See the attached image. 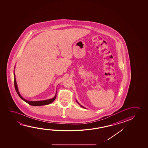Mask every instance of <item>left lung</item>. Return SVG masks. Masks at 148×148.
Returning a JSON list of instances; mask_svg holds the SVG:
<instances>
[{
    "mask_svg": "<svg viewBox=\"0 0 148 148\" xmlns=\"http://www.w3.org/2000/svg\"><path fill=\"white\" fill-rule=\"evenodd\" d=\"M77 103H78V102H77ZM78 104H79V103H78ZM80 106L82 107H84L82 106V105H80Z\"/></svg>",
    "mask_w": 148,
    "mask_h": 148,
    "instance_id": "8db88e82",
    "label": "left lung"
}]
</instances>
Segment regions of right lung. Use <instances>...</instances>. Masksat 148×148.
Returning a JSON list of instances; mask_svg holds the SVG:
<instances>
[{
    "label": "right lung",
    "instance_id": "right-lung-1",
    "mask_svg": "<svg viewBox=\"0 0 148 148\" xmlns=\"http://www.w3.org/2000/svg\"><path fill=\"white\" fill-rule=\"evenodd\" d=\"M14 87L16 91L17 92V95L20 97V98L21 99H23V101H24L25 102H26L28 104L32 106H42V105H45L49 104L51 103L52 102H53V101L55 99L56 97V95L55 96L51 99H47V100H45V101H27L26 99H24L23 97H22V96L20 95V93L18 92V88H17V84L16 82V79H15V74H14Z\"/></svg>",
    "mask_w": 148,
    "mask_h": 148
}]
</instances>
